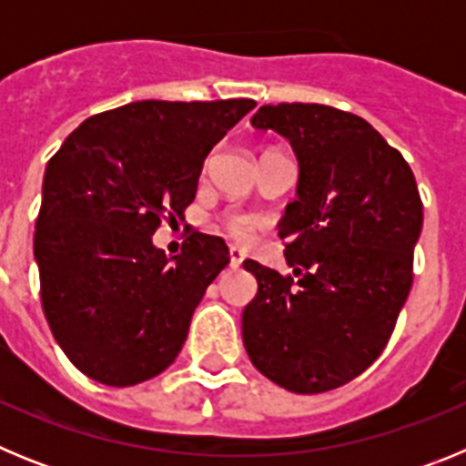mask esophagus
I'll list each match as a JSON object with an SVG mask.
<instances>
[{"instance_id":"34e87169","label":"esophagus","mask_w":466,"mask_h":466,"mask_svg":"<svg viewBox=\"0 0 466 466\" xmlns=\"http://www.w3.org/2000/svg\"><path fill=\"white\" fill-rule=\"evenodd\" d=\"M228 254H230V266H233V268H240L242 258H245V252H242L238 245H230Z\"/></svg>"}]
</instances>
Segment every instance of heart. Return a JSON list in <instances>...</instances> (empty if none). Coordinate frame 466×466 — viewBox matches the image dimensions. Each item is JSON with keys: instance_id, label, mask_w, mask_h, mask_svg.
Masks as SVG:
<instances>
[{"instance_id": "obj_1", "label": "heart", "mask_w": 466, "mask_h": 466, "mask_svg": "<svg viewBox=\"0 0 466 466\" xmlns=\"http://www.w3.org/2000/svg\"><path fill=\"white\" fill-rule=\"evenodd\" d=\"M228 230L236 238H247L254 230V221L249 217H240L238 214V217H230L228 219Z\"/></svg>"}]
</instances>
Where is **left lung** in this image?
I'll return each instance as SVG.
<instances>
[{"mask_svg":"<svg viewBox=\"0 0 466 466\" xmlns=\"http://www.w3.org/2000/svg\"><path fill=\"white\" fill-rule=\"evenodd\" d=\"M257 130L289 139L294 203L279 219V275L247 258L258 291L242 343L258 371L296 394L345 385L380 357L413 284L422 200L413 170L364 118L327 105H263Z\"/></svg>","mask_w":466,"mask_h":466,"instance_id":"left-lung-1","label":"left lung"}]
</instances>
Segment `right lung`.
<instances>
[{"instance_id": "right-lung-1", "label": "right lung", "mask_w": 466, "mask_h": 466, "mask_svg": "<svg viewBox=\"0 0 466 466\" xmlns=\"http://www.w3.org/2000/svg\"><path fill=\"white\" fill-rule=\"evenodd\" d=\"M254 106L130 102L86 118L48 160L35 233L41 306L81 373L137 385L179 355L228 247L196 230L167 258L151 236L193 203L212 147Z\"/></svg>"}]
</instances>
